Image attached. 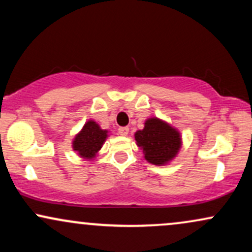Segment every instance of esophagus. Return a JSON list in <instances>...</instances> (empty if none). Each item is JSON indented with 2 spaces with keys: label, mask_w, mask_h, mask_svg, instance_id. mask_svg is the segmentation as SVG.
<instances>
[{
  "label": "esophagus",
  "mask_w": 252,
  "mask_h": 252,
  "mask_svg": "<svg viewBox=\"0 0 252 252\" xmlns=\"http://www.w3.org/2000/svg\"><path fill=\"white\" fill-rule=\"evenodd\" d=\"M129 132V128L128 126H121V128H118V134L122 135V136H126Z\"/></svg>",
  "instance_id": "34e87169"
}]
</instances>
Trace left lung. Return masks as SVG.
Returning a JSON list of instances; mask_svg holds the SVG:
<instances>
[{"mask_svg":"<svg viewBox=\"0 0 252 252\" xmlns=\"http://www.w3.org/2000/svg\"><path fill=\"white\" fill-rule=\"evenodd\" d=\"M135 140L143 150L144 158L156 166L168 163L181 147L178 130L156 117L146 121L144 128L136 131Z\"/></svg>","mask_w":252,"mask_h":252,"instance_id":"1","label":"left lung"}]
</instances>
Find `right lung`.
Instances as JSON below:
<instances>
[{"label": "right lung", "instance_id": "1", "mask_svg": "<svg viewBox=\"0 0 252 252\" xmlns=\"http://www.w3.org/2000/svg\"><path fill=\"white\" fill-rule=\"evenodd\" d=\"M108 137V130L100 129L94 121H89L74 137L73 150L84 158H94Z\"/></svg>", "mask_w": 252, "mask_h": 252}]
</instances>
